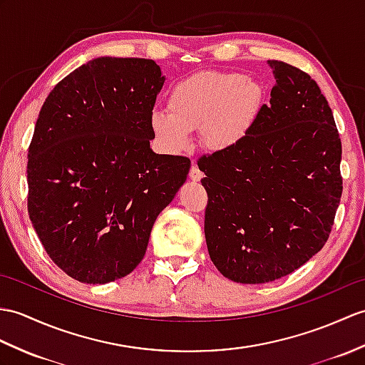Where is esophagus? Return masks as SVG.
Segmentation results:
<instances>
[{"label": "esophagus", "instance_id": "34e87169", "mask_svg": "<svg viewBox=\"0 0 365 365\" xmlns=\"http://www.w3.org/2000/svg\"><path fill=\"white\" fill-rule=\"evenodd\" d=\"M202 177H203L202 171L196 166V163H194V165L191 166V169H190V179L194 180V182H199V180L202 179Z\"/></svg>", "mask_w": 365, "mask_h": 365}]
</instances>
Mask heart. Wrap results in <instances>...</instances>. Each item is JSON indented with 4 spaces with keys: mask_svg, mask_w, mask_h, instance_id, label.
<instances>
[{
    "mask_svg": "<svg viewBox=\"0 0 365 365\" xmlns=\"http://www.w3.org/2000/svg\"><path fill=\"white\" fill-rule=\"evenodd\" d=\"M264 87L238 71H202L175 83L168 112H155L150 125L163 146L182 150L190 132L200 129L207 148L224 150L245 138L264 104Z\"/></svg>",
    "mask_w": 365,
    "mask_h": 365,
    "instance_id": "b5f03b06",
    "label": "heart"
}]
</instances>
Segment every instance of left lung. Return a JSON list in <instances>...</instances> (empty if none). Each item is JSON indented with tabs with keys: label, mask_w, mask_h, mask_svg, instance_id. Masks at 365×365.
<instances>
[{
	"label": "left lung",
	"mask_w": 365,
	"mask_h": 365,
	"mask_svg": "<svg viewBox=\"0 0 365 365\" xmlns=\"http://www.w3.org/2000/svg\"><path fill=\"white\" fill-rule=\"evenodd\" d=\"M269 65L277 82L250 132L197 160L210 258L244 284L274 282L314 257L342 196V143L328 101L300 68Z\"/></svg>",
	"instance_id": "1"
}]
</instances>
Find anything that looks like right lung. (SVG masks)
Returning <instances> with one entry per match:
<instances>
[{
	"mask_svg": "<svg viewBox=\"0 0 365 365\" xmlns=\"http://www.w3.org/2000/svg\"><path fill=\"white\" fill-rule=\"evenodd\" d=\"M163 82L150 58L99 57L41 106L28 150V213L49 258L78 282L129 275L186 180L190 158L149 144Z\"/></svg>",
	"mask_w": 365,
	"mask_h": 365,
	"instance_id": "add662e5",
	"label": "right lung"
}]
</instances>
